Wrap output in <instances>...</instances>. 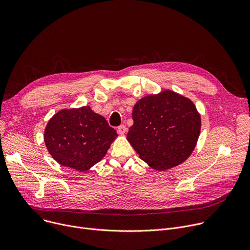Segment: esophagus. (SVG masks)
<instances>
[{
    "instance_id": "obj_1",
    "label": "esophagus",
    "mask_w": 250,
    "mask_h": 250,
    "mask_svg": "<svg viewBox=\"0 0 250 250\" xmlns=\"http://www.w3.org/2000/svg\"><path fill=\"white\" fill-rule=\"evenodd\" d=\"M118 131L121 134H125L126 131V126L125 125H121L120 126H118Z\"/></svg>"
}]
</instances>
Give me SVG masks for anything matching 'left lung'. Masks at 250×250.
I'll return each instance as SVG.
<instances>
[{
  "mask_svg": "<svg viewBox=\"0 0 250 250\" xmlns=\"http://www.w3.org/2000/svg\"><path fill=\"white\" fill-rule=\"evenodd\" d=\"M127 140L141 160L164 171L184 162L201 130L195 104L172 91L140 99L133 106Z\"/></svg>",
  "mask_w": 250,
  "mask_h": 250,
  "instance_id": "left-lung-1",
  "label": "left lung"
}]
</instances>
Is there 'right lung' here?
<instances>
[{
    "instance_id": "obj_1",
    "label": "right lung",
    "mask_w": 250,
    "mask_h": 250,
    "mask_svg": "<svg viewBox=\"0 0 250 250\" xmlns=\"http://www.w3.org/2000/svg\"><path fill=\"white\" fill-rule=\"evenodd\" d=\"M117 135L104 117L82 106L54 115L45 127L44 141L58 163L86 171L105 155Z\"/></svg>"
}]
</instances>
